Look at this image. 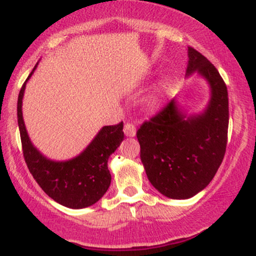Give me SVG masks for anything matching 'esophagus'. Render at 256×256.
<instances>
[{"label":"esophagus","mask_w":256,"mask_h":256,"mask_svg":"<svg viewBox=\"0 0 256 256\" xmlns=\"http://www.w3.org/2000/svg\"><path fill=\"white\" fill-rule=\"evenodd\" d=\"M124 134L128 137H134L136 136V126L132 122H126L124 125Z\"/></svg>","instance_id":"1"}]
</instances>
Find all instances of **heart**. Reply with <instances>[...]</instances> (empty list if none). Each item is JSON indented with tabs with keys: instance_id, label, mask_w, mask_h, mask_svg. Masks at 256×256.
I'll return each instance as SVG.
<instances>
[{
	"instance_id": "1",
	"label": "heart",
	"mask_w": 256,
	"mask_h": 256,
	"mask_svg": "<svg viewBox=\"0 0 256 256\" xmlns=\"http://www.w3.org/2000/svg\"><path fill=\"white\" fill-rule=\"evenodd\" d=\"M156 101H158V95L155 94V95H152L150 98H148V104H150V106L155 104H156Z\"/></svg>"
}]
</instances>
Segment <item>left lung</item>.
Segmentation results:
<instances>
[{"label":"left lung","mask_w":256,"mask_h":256,"mask_svg":"<svg viewBox=\"0 0 256 256\" xmlns=\"http://www.w3.org/2000/svg\"><path fill=\"white\" fill-rule=\"evenodd\" d=\"M186 76L198 71L210 88L202 114L186 118L174 100L138 128L140 160L152 186L170 198L195 196L210 183L226 152L228 88L218 70L201 52L188 48Z\"/></svg>","instance_id":"obj_1"}]
</instances>
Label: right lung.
<instances>
[{
	"label": "right lung",
	"instance_id": "add662e5",
	"mask_svg": "<svg viewBox=\"0 0 256 256\" xmlns=\"http://www.w3.org/2000/svg\"><path fill=\"white\" fill-rule=\"evenodd\" d=\"M37 64L26 82L30 79ZM26 82L18 98V124L28 171L43 192L64 207L79 210L96 204L110 185L112 177L107 162L110 154L124 140V124L122 122L102 128L86 149L71 160H49L34 148L26 131L22 110Z\"/></svg>",
	"mask_w": 256,
	"mask_h": 256
}]
</instances>
